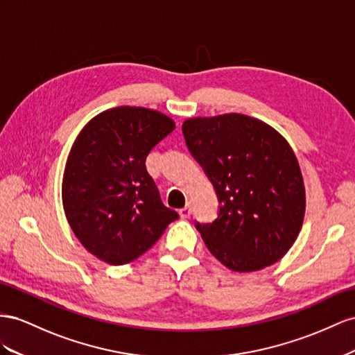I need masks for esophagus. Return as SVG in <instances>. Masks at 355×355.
Returning <instances> with one entry per match:
<instances>
[{
  "label": "esophagus",
  "instance_id": "obj_1",
  "mask_svg": "<svg viewBox=\"0 0 355 355\" xmlns=\"http://www.w3.org/2000/svg\"><path fill=\"white\" fill-rule=\"evenodd\" d=\"M190 214H191V204H190V202H187L186 207L180 209V216L183 218H189Z\"/></svg>",
  "mask_w": 355,
  "mask_h": 355
}]
</instances>
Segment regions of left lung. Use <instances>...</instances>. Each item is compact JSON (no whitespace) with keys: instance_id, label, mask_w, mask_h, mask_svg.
<instances>
[{"instance_id":"obj_1","label":"left lung","mask_w":355,"mask_h":355,"mask_svg":"<svg viewBox=\"0 0 355 355\" xmlns=\"http://www.w3.org/2000/svg\"><path fill=\"white\" fill-rule=\"evenodd\" d=\"M183 135L220 204L214 221H195L211 254L236 272L278 261L295 244L305 216L302 172L287 141L236 113L189 119Z\"/></svg>"}]
</instances>
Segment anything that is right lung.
I'll list each match as a JSON object with an SVG mask.
<instances>
[{
  "instance_id": "1",
  "label": "right lung",
  "mask_w": 355,
  "mask_h": 355,
  "mask_svg": "<svg viewBox=\"0 0 355 355\" xmlns=\"http://www.w3.org/2000/svg\"><path fill=\"white\" fill-rule=\"evenodd\" d=\"M174 129L159 111L126 105L98 114L76 139L64 174V209L98 259L134 261L180 217L164 205L146 168L150 151Z\"/></svg>"
}]
</instances>
